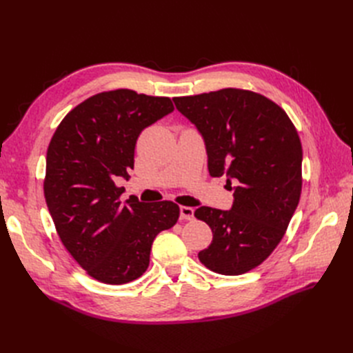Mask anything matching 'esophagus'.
<instances>
[{
    "label": "esophagus",
    "mask_w": 353,
    "mask_h": 353,
    "mask_svg": "<svg viewBox=\"0 0 353 353\" xmlns=\"http://www.w3.org/2000/svg\"><path fill=\"white\" fill-rule=\"evenodd\" d=\"M179 215H181V219L191 221L194 218V209L190 208V206H181L179 208Z\"/></svg>",
    "instance_id": "1"
}]
</instances>
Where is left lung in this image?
I'll use <instances>...</instances> for the list:
<instances>
[{
	"label": "left lung",
	"mask_w": 353,
	"mask_h": 353,
	"mask_svg": "<svg viewBox=\"0 0 353 353\" xmlns=\"http://www.w3.org/2000/svg\"><path fill=\"white\" fill-rule=\"evenodd\" d=\"M174 103L205 140L209 174L237 184L231 210L194 212L213 234L199 259L222 275L249 272L279 245L301 200V138L279 104L249 90L223 88Z\"/></svg>",
	"instance_id": "1"
}]
</instances>
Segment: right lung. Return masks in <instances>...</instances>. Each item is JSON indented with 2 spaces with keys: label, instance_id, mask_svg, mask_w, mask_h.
Listing matches in <instances>:
<instances>
[{
  "label": "right lung",
  "instance_id": "add662e5",
  "mask_svg": "<svg viewBox=\"0 0 353 353\" xmlns=\"http://www.w3.org/2000/svg\"><path fill=\"white\" fill-rule=\"evenodd\" d=\"M174 110L169 97L114 90L95 94L60 122L47 150L44 196L59 237L97 281L126 284L150 263L153 240L179 218L174 201L121 200L137 138Z\"/></svg>",
  "mask_w": 353,
  "mask_h": 353
}]
</instances>
